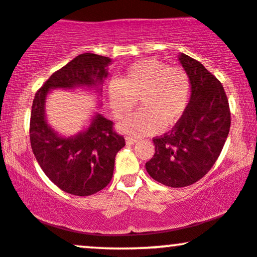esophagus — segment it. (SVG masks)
<instances>
[{"mask_svg":"<svg viewBox=\"0 0 257 257\" xmlns=\"http://www.w3.org/2000/svg\"><path fill=\"white\" fill-rule=\"evenodd\" d=\"M137 141L139 140L135 139V137H126V143H127V145H135Z\"/></svg>","mask_w":257,"mask_h":257,"instance_id":"34e87169","label":"esophagus"}]
</instances>
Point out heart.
Masks as SVG:
<instances>
[{"mask_svg":"<svg viewBox=\"0 0 257 257\" xmlns=\"http://www.w3.org/2000/svg\"><path fill=\"white\" fill-rule=\"evenodd\" d=\"M189 74L156 59H142L130 65L120 82L109 85V101L117 118L131 114L140 99L142 109L123 121L121 131L146 136L175 125L186 111L190 100Z\"/></svg>","mask_w":257,"mask_h":257,"instance_id":"obj_1","label":"heart"}]
</instances>
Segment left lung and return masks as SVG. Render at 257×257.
<instances>
[{
  "instance_id": "1",
  "label": "left lung",
  "mask_w": 257,
  "mask_h": 257,
  "mask_svg": "<svg viewBox=\"0 0 257 257\" xmlns=\"http://www.w3.org/2000/svg\"><path fill=\"white\" fill-rule=\"evenodd\" d=\"M179 61L191 83L189 105L172 131L154 137L156 153L146 163L151 178L170 187L202 179L219 157L230 128L222 83L197 60L181 54Z\"/></svg>"
}]
</instances>
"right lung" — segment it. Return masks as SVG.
I'll return each instance as SVG.
<instances>
[{"instance_id":"obj_1","label":"right lung","mask_w":257,"mask_h":257,"mask_svg":"<svg viewBox=\"0 0 257 257\" xmlns=\"http://www.w3.org/2000/svg\"><path fill=\"white\" fill-rule=\"evenodd\" d=\"M111 59L96 54H81L50 78L35 94L30 114V145L45 175L67 194L89 196L110 183L116 153L125 139L112 128V121L95 112L84 131L63 137L49 125L45 101L51 89L101 90Z\"/></svg>"}]
</instances>
